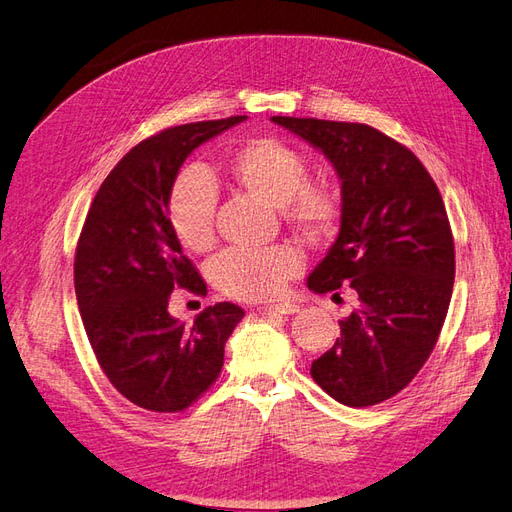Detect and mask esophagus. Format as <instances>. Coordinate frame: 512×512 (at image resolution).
<instances>
[{
    "instance_id": "obj_1",
    "label": "esophagus",
    "mask_w": 512,
    "mask_h": 512,
    "mask_svg": "<svg viewBox=\"0 0 512 512\" xmlns=\"http://www.w3.org/2000/svg\"><path fill=\"white\" fill-rule=\"evenodd\" d=\"M262 314H295L299 312V306L293 301H280V303H273V306H265L260 308Z\"/></svg>"
}]
</instances>
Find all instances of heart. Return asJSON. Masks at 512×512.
<instances>
[{"instance_id":"obj_1","label":"heart","mask_w":512,"mask_h":512,"mask_svg":"<svg viewBox=\"0 0 512 512\" xmlns=\"http://www.w3.org/2000/svg\"><path fill=\"white\" fill-rule=\"evenodd\" d=\"M230 181L250 196L280 206L284 222L308 239H323L336 230L342 196L334 183L308 181L310 163L301 150L275 137H252L226 159ZM217 193L211 178L187 172L174 183L168 200L170 226L183 247L206 252L215 243ZM303 258L290 245L267 250H228L211 267L213 284L241 301L278 297L301 271Z\"/></svg>"}]
</instances>
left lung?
<instances>
[{
  "instance_id": "8db88e82",
  "label": "left lung",
  "mask_w": 512,
  "mask_h": 512,
  "mask_svg": "<svg viewBox=\"0 0 512 512\" xmlns=\"http://www.w3.org/2000/svg\"><path fill=\"white\" fill-rule=\"evenodd\" d=\"M271 120L319 148L342 181L338 239L308 288L344 284L359 303L310 375L342 405L383 403L418 375L446 321L454 239L444 200L422 161L368 124Z\"/></svg>"
}]
</instances>
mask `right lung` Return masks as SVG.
I'll return each instance as SVG.
<instances>
[{
  "instance_id": "add662e5",
  "label": "right lung",
  "mask_w": 512,
  "mask_h": 512,
  "mask_svg": "<svg viewBox=\"0 0 512 512\" xmlns=\"http://www.w3.org/2000/svg\"><path fill=\"white\" fill-rule=\"evenodd\" d=\"M247 116L170 127L133 146L96 191L75 252V295L90 347L109 383L133 405L176 413L211 388L224 344L243 319L230 301L193 325L168 312L174 288L206 295L168 219V200L191 150Z\"/></svg>"
}]
</instances>
